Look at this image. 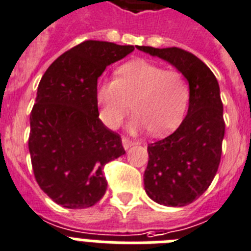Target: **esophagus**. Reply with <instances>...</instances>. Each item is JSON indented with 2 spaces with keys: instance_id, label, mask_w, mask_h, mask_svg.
<instances>
[{
  "instance_id": "1",
  "label": "esophagus",
  "mask_w": 251,
  "mask_h": 251,
  "mask_svg": "<svg viewBox=\"0 0 251 251\" xmlns=\"http://www.w3.org/2000/svg\"><path fill=\"white\" fill-rule=\"evenodd\" d=\"M122 145H123L124 150H128V149H129V147L133 146L134 142H133V141L128 140V138H123V140H122Z\"/></svg>"
}]
</instances>
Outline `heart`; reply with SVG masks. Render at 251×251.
<instances>
[{
    "label": "heart",
    "instance_id": "heart-1",
    "mask_svg": "<svg viewBox=\"0 0 251 251\" xmlns=\"http://www.w3.org/2000/svg\"><path fill=\"white\" fill-rule=\"evenodd\" d=\"M100 118L109 128H117L130 110L136 114L128 123L130 133L151 129L164 136L183 121L189 101V86L176 71H165L151 62L137 59L117 70V80H102L95 90Z\"/></svg>",
    "mask_w": 251,
    "mask_h": 251
}]
</instances>
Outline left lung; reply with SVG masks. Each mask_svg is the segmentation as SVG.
Masks as SVG:
<instances>
[{
  "label": "left lung",
  "instance_id": "1",
  "mask_svg": "<svg viewBox=\"0 0 251 251\" xmlns=\"http://www.w3.org/2000/svg\"><path fill=\"white\" fill-rule=\"evenodd\" d=\"M176 68L189 85L187 117L174 133L150 143L143 175L147 196L158 204L184 207L202 196L217 173L225 136L224 105L215 75L180 48L138 47Z\"/></svg>",
  "mask_w": 251,
  "mask_h": 251
}]
</instances>
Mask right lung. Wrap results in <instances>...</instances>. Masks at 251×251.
<instances>
[{
    "instance_id": "obj_1",
    "label": "right lung",
    "mask_w": 251,
    "mask_h": 251,
    "mask_svg": "<svg viewBox=\"0 0 251 251\" xmlns=\"http://www.w3.org/2000/svg\"><path fill=\"white\" fill-rule=\"evenodd\" d=\"M133 46L87 40L55 59L38 86L29 152L36 183L64 208H87L106 190L104 166L124 155L119 134L99 119L95 90L105 68Z\"/></svg>"
}]
</instances>
